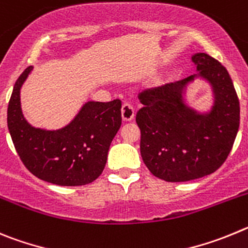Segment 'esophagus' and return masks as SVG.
<instances>
[{
	"label": "esophagus",
	"mask_w": 248,
	"mask_h": 248,
	"mask_svg": "<svg viewBox=\"0 0 248 248\" xmlns=\"http://www.w3.org/2000/svg\"><path fill=\"white\" fill-rule=\"evenodd\" d=\"M121 116H122V120H124V122L132 121L133 117H135V111H133L132 106L128 104L122 105Z\"/></svg>",
	"instance_id": "esophagus-1"
}]
</instances>
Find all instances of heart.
Returning <instances> with one entry per match:
<instances>
[{"label":"heart","mask_w":248,"mask_h":248,"mask_svg":"<svg viewBox=\"0 0 248 248\" xmlns=\"http://www.w3.org/2000/svg\"><path fill=\"white\" fill-rule=\"evenodd\" d=\"M160 85H162V82H160V81H157V82H155V88H159V86Z\"/></svg>","instance_id":"1"}]
</instances>
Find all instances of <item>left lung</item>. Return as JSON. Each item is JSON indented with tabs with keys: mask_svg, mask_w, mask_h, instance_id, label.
Here are the masks:
<instances>
[{
	"mask_svg": "<svg viewBox=\"0 0 248 248\" xmlns=\"http://www.w3.org/2000/svg\"><path fill=\"white\" fill-rule=\"evenodd\" d=\"M198 74L140 95L144 108L136 116L140 155L153 175L189 182L224 164L240 126V102L226 68L210 55L191 57ZM202 78L212 86L213 106L200 113L186 104L189 83Z\"/></svg>",
	"mask_w": 248,
	"mask_h": 248,
	"instance_id": "8db88e82",
	"label": "left lung"
}]
</instances>
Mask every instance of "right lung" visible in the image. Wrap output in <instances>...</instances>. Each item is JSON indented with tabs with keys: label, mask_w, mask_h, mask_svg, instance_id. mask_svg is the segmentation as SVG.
<instances>
[{
	"label": "right lung",
	"mask_w": 248,
	"mask_h": 248,
	"mask_svg": "<svg viewBox=\"0 0 248 248\" xmlns=\"http://www.w3.org/2000/svg\"><path fill=\"white\" fill-rule=\"evenodd\" d=\"M33 66L16 81L7 110L11 138L26 168L39 179L63 186L93 182L104 170L110 144L121 127V101H88L66 126L33 127L24 119L21 88Z\"/></svg>",
	"instance_id": "right-lung-1"
}]
</instances>
